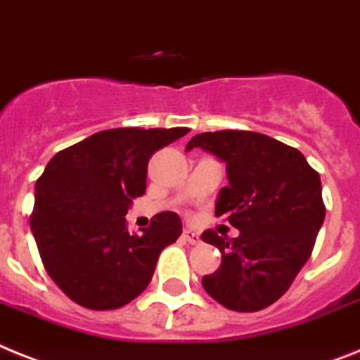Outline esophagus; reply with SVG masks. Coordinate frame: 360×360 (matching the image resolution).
Returning a JSON list of instances; mask_svg holds the SVG:
<instances>
[{"label": "esophagus", "mask_w": 360, "mask_h": 360, "mask_svg": "<svg viewBox=\"0 0 360 360\" xmlns=\"http://www.w3.org/2000/svg\"><path fill=\"white\" fill-rule=\"evenodd\" d=\"M183 240L188 241L190 245H198L199 241H201V238H199L198 232L190 231V229H185V231H183Z\"/></svg>", "instance_id": "1"}]
</instances>
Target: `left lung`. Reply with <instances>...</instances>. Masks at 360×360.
I'll list each match as a JSON object with an SVG mask.
<instances>
[{"instance_id": "8db88e82", "label": "left lung", "mask_w": 360, "mask_h": 360, "mask_svg": "<svg viewBox=\"0 0 360 360\" xmlns=\"http://www.w3.org/2000/svg\"><path fill=\"white\" fill-rule=\"evenodd\" d=\"M203 148L226 162L229 186L219 190L216 216L240 231L226 240L205 231L221 265L203 276L205 291L226 309L252 313L269 307L291 288L324 223L319 172L297 148L245 129L207 131L186 150Z\"/></svg>"}]
</instances>
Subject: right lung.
Returning <instances> with one entry per match:
<instances>
[{"label":"right lung","instance_id":"right-lung-1","mask_svg":"<svg viewBox=\"0 0 360 360\" xmlns=\"http://www.w3.org/2000/svg\"><path fill=\"white\" fill-rule=\"evenodd\" d=\"M188 128L104 129L58 152L36 181L32 236L41 264L78 306L119 309L152 280L165 247L183 232L159 212L143 234L126 231L131 199L146 192L148 161Z\"/></svg>","mask_w":360,"mask_h":360}]
</instances>
